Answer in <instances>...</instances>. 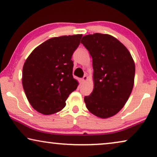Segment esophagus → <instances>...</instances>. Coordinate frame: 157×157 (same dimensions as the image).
Wrapping results in <instances>:
<instances>
[{
    "label": "esophagus",
    "instance_id": "obj_1",
    "mask_svg": "<svg viewBox=\"0 0 157 157\" xmlns=\"http://www.w3.org/2000/svg\"><path fill=\"white\" fill-rule=\"evenodd\" d=\"M87 79H88V76L86 75H85V76L82 78V79H81V81H82V82H85L86 81H87Z\"/></svg>",
    "mask_w": 157,
    "mask_h": 157
}]
</instances>
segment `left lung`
<instances>
[{
    "label": "left lung",
    "instance_id": "obj_1",
    "mask_svg": "<svg viewBox=\"0 0 157 157\" xmlns=\"http://www.w3.org/2000/svg\"><path fill=\"white\" fill-rule=\"evenodd\" d=\"M89 51L94 68V90L84 97L86 106L96 117L106 119L123 108L134 83L135 64L128 49L109 34L84 36L81 41Z\"/></svg>",
    "mask_w": 157,
    "mask_h": 157
}]
</instances>
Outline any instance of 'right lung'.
Segmentation results:
<instances>
[{
  "label": "right lung",
  "mask_w": 157,
  "mask_h": 157,
  "mask_svg": "<svg viewBox=\"0 0 157 157\" xmlns=\"http://www.w3.org/2000/svg\"><path fill=\"white\" fill-rule=\"evenodd\" d=\"M81 34L50 38L32 51L23 68L22 83L32 107L45 115L66 106L78 83L73 77L71 56L80 44Z\"/></svg>",
  "instance_id": "obj_1"
}]
</instances>
